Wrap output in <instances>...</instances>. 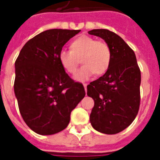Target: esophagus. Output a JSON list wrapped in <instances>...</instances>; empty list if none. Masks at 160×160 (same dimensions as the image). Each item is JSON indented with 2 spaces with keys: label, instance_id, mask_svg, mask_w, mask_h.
Returning <instances> with one entry per match:
<instances>
[{
  "label": "esophagus",
  "instance_id": "esophagus-1",
  "mask_svg": "<svg viewBox=\"0 0 160 160\" xmlns=\"http://www.w3.org/2000/svg\"><path fill=\"white\" fill-rule=\"evenodd\" d=\"M83 86H84V87H85V91L87 92V84H83Z\"/></svg>",
  "mask_w": 160,
  "mask_h": 160
}]
</instances>
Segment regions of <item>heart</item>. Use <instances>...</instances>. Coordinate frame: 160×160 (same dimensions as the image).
Here are the masks:
<instances>
[{
  "mask_svg": "<svg viewBox=\"0 0 160 160\" xmlns=\"http://www.w3.org/2000/svg\"><path fill=\"white\" fill-rule=\"evenodd\" d=\"M71 50L62 49L58 55L60 64L67 73H75L81 60L84 66L75 75V80L84 81L93 75H102L109 68L111 50L107 42L97 41L92 37L82 35L73 40Z\"/></svg>",
  "mask_w": 160,
  "mask_h": 160,
  "instance_id": "obj_1",
  "label": "heart"
}]
</instances>
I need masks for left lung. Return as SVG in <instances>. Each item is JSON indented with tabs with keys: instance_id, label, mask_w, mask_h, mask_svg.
I'll return each mask as SVG.
<instances>
[{
	"instance_id": "obj_1",
	"label": "left lung",
	"mask_w": 160,
	"mask_h": 160,
	"mask_svg": "<svg viewBox=\"0 0 160 160\" xmlns=\"http://www.w3.org/2000/svg\"><path fill=\"white\" fill-rule=\"evenodd\" d=\"M88 33L103 38L111 50L106 73L87 86V95L94 100L91 124L103 134H118L128 127L138 114L141 70L134 50L118 34L106 29H94Z\"/></svg>"
}]
</instances>
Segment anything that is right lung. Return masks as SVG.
I'll return each mask as SVG.
<instances>
[{
	"label": "right lung",
	"mask_w": 160,
	"mask_h": 160,
	"mask_svg": "<svg viewBox=\"0 0 160 160\" xmlns=\"http://www.w3.org/2000/svg\"><path fill=\"white\" fill-rule=\"evenodd\" d=\"M80 30L50 29L30 39L15 62L14 93L19 112L35 133L49 135L65 129L71 111L86 92L60 64L64 44Z\"/></svg>",
	"instance_id": "1"
}]
</instances>
